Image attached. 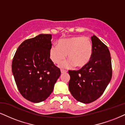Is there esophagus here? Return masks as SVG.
<instances>
[{"label":"esophagus","instance_id":"34e87169","mask_svg":"<svg viewBox=\"0 0 125 125\" xmlns=\"http://www.w3.org/2000/svg\"><path fill=\"white\" fill-rule=\"evenodd\" d=\"M61 73H66V72H67V71H65V70H61Z\"/></svg>","mask_w":125,"mask_h":125}]
</instances>
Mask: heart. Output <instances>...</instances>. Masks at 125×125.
<instances>
[{
	"label": "heart",
	"instance_id": "obj_1",
	"mask_svg": "<svg viewBox=\"0 0 125 125\" xmlns=\"http://www.w3.org/2000/svg\"><path fill=\"white\" fill-rule=\"evenodd\" d=\"M58 45L53 44L49 49V56L54 63H59L67 54L70 59L61 61L59 67L71 68L76 65L82 68L87 65L92 58L93 44L89 37L72 36L60 39Z\"/></svg>",
	"mask_w": 125,
	"mask_h": 125
}]
</instances>
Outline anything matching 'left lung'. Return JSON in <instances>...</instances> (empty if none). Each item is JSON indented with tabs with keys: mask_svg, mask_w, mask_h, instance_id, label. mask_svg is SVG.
Instances as JSON below:
<instances>
[{
	"mask_svg": "<svg viewBox=\"0 0 125 125\" xmlns=\"http://www.w3.org/2000/svg\"><path fill=\"white\" fill-rule=\"evenodd\" d=\"M93 53L90 61L78 71H69V90L77 101L93 102L103 94L112 78L109 49L95 35L91 37Z\"/></svg>",
	"mask_w": 125,
	"mask_h": 125,
	"instance_id": "left-lung-1",
	"label": "left lung"
}]
</instances>
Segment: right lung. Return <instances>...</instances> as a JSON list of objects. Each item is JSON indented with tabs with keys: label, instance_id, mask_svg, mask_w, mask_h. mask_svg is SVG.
<instances>
[{
	"label": "right lung",
	"instance_id": "right-lung-1",
	"mask_svg": "<svg viewBox=\"0 0 125 125\" xmlns=\"http://www.w3.org/2000/svg\"><path fill=\"white\" fill-rule=\"evenodd\" d=\"M52 35L40 34L19 46L12 62V72L24 98L38 103L53 92L61 71L49 56Z\"/></svg>",
	"mask_w": 125,
	"mask_h": 125
}]
</instances>
